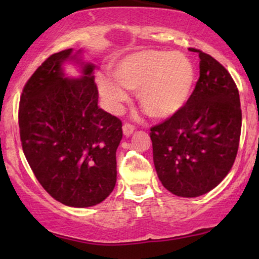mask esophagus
Wrapping results in <instances>:
<instances>
[{"label": "esophagus", "instance_id": "1", "mask_svg": "<svg viewBox=\"0 0 259 259\" xmlns=\"http://www.w3.org/2000/svg\"><path fill=\"white\" fill-rule=\"evenodd\" d=\"M134 126L133 125H131V123H123V126H122V132H123V134H125L126 137H130L131 134H132L133 132H134Z\"/></svg>", "mask_w": 259, "mask_h": 259}]
</instances>
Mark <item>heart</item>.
<instances>
[{
  "instance_id": "b5f03b06",
  "label": "heart",
  "mask_w": 259,
  "mask_h": 259,
  "mask_svg": "<svg viewBox=\"0 0 259 259\" xmlns=\"http://www.w3.org/2000/svg\"><path fill=\"white\" fill-rule=\"evenodd\" d=\"M113 76L99 75L98 87L107 107L119 113L128 100L125 91H138L140 107L153 119L176 115L192 94L196 70L189 58L179 53L141 51L122 59Z\"/></svg>"
}]
</instances>
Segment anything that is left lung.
<instances>
[{"instance_id":"8db88e82","label":"left lung","mask_w":259,"mask_h":259,"mask_svg":"<svg viewBox=\"0 0 259 259\" xmlns=\"http://www.w3.org/2000/svg\"><path fill=\"white\" fill-rule=\"evenodd\" d=\"M199 54L200 76L182 111L152 127L158 178L169 192L194 198L228 176L238 151L242 111L230 73L211 55Z\"/></svg>"}]
</instances>
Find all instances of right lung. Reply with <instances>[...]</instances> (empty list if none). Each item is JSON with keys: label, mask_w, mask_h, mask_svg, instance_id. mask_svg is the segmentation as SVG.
I'll list each match as a JSON object with an SVG mask.
<instances>
[{"label": "right lung", "mask_w": 259, "mask_h": 259, "mask_svg": "<svg viewBox=\"0 0 259 259\" xmlns=\"http://www.w3.org/2000/svg\"><path fill=\"white\" fill-rule=\"evenodd\" d=\"M79 66L65 76L63 65ZM94 65L81 51L53 54L27 81L20 99L23 153L42 187L60 203L90 207L105 200L116 183V148L122 123L98 106Z\"/></svg>", "instance_id": "1"}]
</instances>
